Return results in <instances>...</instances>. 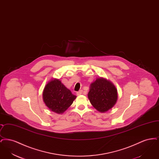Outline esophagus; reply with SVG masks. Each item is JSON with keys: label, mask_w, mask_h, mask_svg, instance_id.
Here are the masks:
<instances>
[{"label": "esophagus", "mask_w": 159, "mask_h": 159, "mask_svg": "<svg viewBox=\"0 0 159 159\" xmlns=\"http://www.w3.org/2000/svg\"><path fill=\"white\" fill-rule=\"evenodd\" d=\"M82 92H83V91H82V90H81V91H78V92H77V93H76L77 95H81V94L82 93Z\"/></svg>", "instance_id": "34e87169"}]
</instances>
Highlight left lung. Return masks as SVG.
<instances>
[{"mask_svg": "<svg viewBox=\"0 0 159 159\" xmlns=\"http://www.w3.org/2000/svg\"><path fill=\"white\" fill-rule=\"evenodd\" d=\"M88 97L97 110L105 113L115 106L118 94L113 83L105 78L99 77L91 83Z\"/></svg>", "mask_w": 159, "mask_h": 159, "instance_id": "1", "label": "left lung"}]
</instances>
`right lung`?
Masks as SVG:
<instances>
[{
	"instance_id": "add662e5",
	"label": "right lung",
	"mask_w": 159,
	"mask_h": 159,
	"mask_svg": "<svg viewBox=\"0 0 159 159\" xmlns=\"http://www.w3.org/2000/svg\"><path fill=\"white\" fill-rule=\"evenodd\" d=\"M42 95L46 106L59 114L65 112L77 97L57 79H52L48 82Z\"/></svg>"
}]
</instances>
